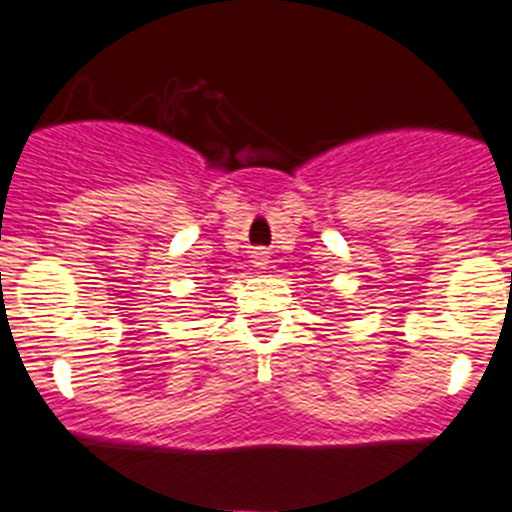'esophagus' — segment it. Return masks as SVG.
I'll return each mask as SVG.
<instances>
[{
  "mask_svg": "<svg viewBox=\"0 0 512 512\" xmlns=\"http://www.w3.org/2000/svg\"><path fill=\"white\" fill-rule=\"evenodd\" d=\"M253 264L259 266V269H266V264H269V259H266L264 253H256V259H253Z\"/></svg>",
  "mask_w": 512,
  "mask_h": 512,
  "instance_id": "34e87169",
  "label": "esophagus"
}]
</instances>
